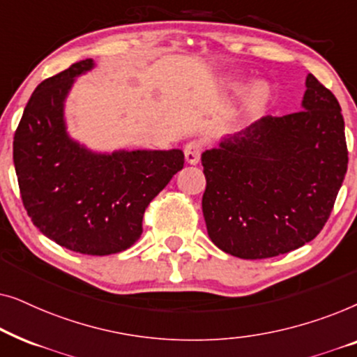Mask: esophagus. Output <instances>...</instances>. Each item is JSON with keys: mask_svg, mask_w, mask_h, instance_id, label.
<instances>
[{"mask_svg": "<svg viewBox=\"0 0 357 357\" xmlns=\"http://www.w3.org/2000/svg\"><path fill=\"white\" fill-rule=\"evenodd\" d=\"M185 153V159H187L188 164H198L199 158H202V153H203V144L202 141H190V143L185 146L183 149Z\"/></svg>", "mask_w": 357, "mask_h": 357, "instance_id": "obj_1", "label": "esophagus"}]
</instances>
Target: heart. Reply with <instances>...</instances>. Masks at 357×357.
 <instances>
[{"label": "heart", "mask_w": 357, "mask_h": 357, "mask_svg": "<svg viewBox=\"0 0 357 357\" xmlns=\"http://www.w3.org/2000/svg\"><path fill=\"white\" fill-rule=\"evenodd\" d=\"M265 94H266L265 87L257 86V89H255V97H257V99H261V97H265Z\"/></svg>", "instance_id": "1"}]
</instances>
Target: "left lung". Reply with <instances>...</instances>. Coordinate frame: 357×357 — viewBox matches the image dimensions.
Wrapping results in <instances>:
<instances>
[{"label": "left lung", "instance_id": "8db88e82", "mask_svg": "<svg viewBox=\"0 0 357 357\" xmlns=\"http://www.w3.org/2000/svg\"><path fill=\"white\" fill-rule=\"evenodd\" d=\"M302 109L263 116L202 154L203 216L216 247L243 260L296 250L328 221L348 170L341 107L314 75Z\"/></svg>", "mask_w": 357, "mask_h": 357}]
</instances>
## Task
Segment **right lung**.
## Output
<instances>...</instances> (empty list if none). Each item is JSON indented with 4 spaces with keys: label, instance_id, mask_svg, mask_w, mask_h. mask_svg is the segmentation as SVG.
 <instances>
[{
    "label": "right lung",
    "instance_id": "obj_1",
    "mask_svg": "<svg viewBox=\"0 0 357 357\" xmlns=\"http://www.w3.org/2000/svg\"><path fill=\"white\" fill-rule=\"evenodd\" d=\"M91 58L36 87L14 133L13 159L24 208L43 236L84 255L123 252L143 232L148 204L183 169V153L99 154L66 133L63 107Z\"/></svg>",
    "mask_w": 357,
    "mask_h": 357
}]
</instances>
